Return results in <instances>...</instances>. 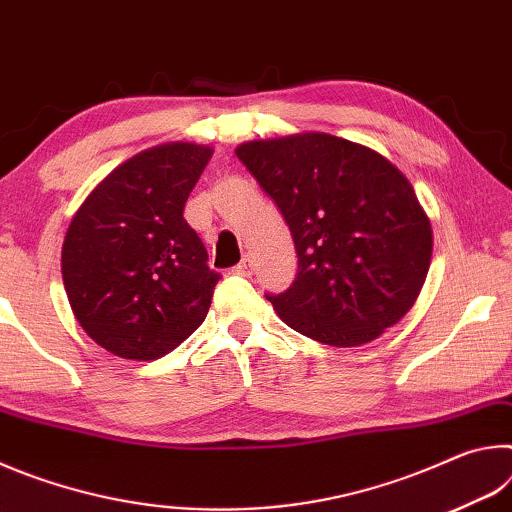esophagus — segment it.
I'll use <instances>...</instances> for the list:
<instances>
[{
	"label": "esophagus",
	"mask_w": 512,
	"mask_h": 512,
	"mask_svg": "<svg viewBox=\"0 0 512 512\" xmlns=\"http://www.w3.org/2000/svg\"><path fill=\"white\" fill-rule=\"evenodd\" d=\"M253 271H255V257L253 255H246L235 268H232V273H237V275H253Z\"/></svg>",
	"instance_id": "esophagus-1"
}]
</instances>
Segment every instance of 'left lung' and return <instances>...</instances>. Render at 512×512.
Segmentation results:
<instances>
[{
  "label": "left lung",
  "instance_id": "left-lung-1",
  "mask_svg": "<svg viewBox=\"0 0 512 512\" xmlns=\"http://www.w3.org/2000/svg\"><path fill=\"white\" fill-rule=\"evenodd\" d=\"M237 158L287 221L298 273L266 293L284 323L318 343L375 341L413 307L431 259V225L384 155L327 133L248 142Z\"/></svg>",
  "mask_w": 512,
  "mask_h": 512
}]
</instances>
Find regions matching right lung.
<instances>
[{
    "mask_svg": "<svg viewBox=\"0 0 512 512\" xmlns=\"http://www.w3.org/2000/svg\"><path fill=\"white\" fill-rule=\"evenodd\" d=\"M210 146H155L121 164L69 223L63 282L76 320L101 348L151 361L203 323L221 273L185 221Z\"/></svg>",
    "mask_w": 512,
    "mask_h": 512,
    "instance_id": "1",
    "label": "right lung"
}]
</instances>
